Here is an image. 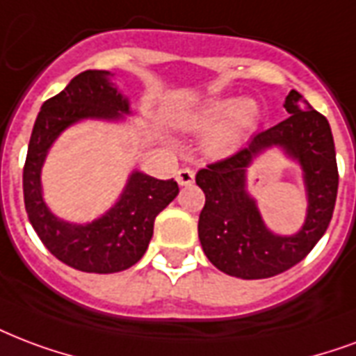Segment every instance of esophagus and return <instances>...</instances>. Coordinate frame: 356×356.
Masks as SVG:
<instances>
[{
  "label": "esophagus",
  "mask_w": 356,
  "mask_h": 356,
  "mask_svg": "<svg viewBox=\"0 0 356 356\" xmlns=\"http://www.w3.org/2000/svg\"><path fill=\"white\" fill-rule=\"evenodd\" d=\"M175 179H177V183L181 184V186H188V184L194 183V172L188 170V168H183V170H179V172L175 173Z\"/></svg>",
  "instance_id": "esophagus-1"
}]
</instances>
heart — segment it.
Masks as SVG:
<instances>
[{"label":"heart","instance_id":"b5f03b06","mask_svg":"<svg viewBox=\"0 0 356 356\" xmlns=\"http://www.w3.org/2000/svg\"><path fill=\"white\" fill-rule=\"evenodd\" d=\"M261 110L250 97H222L211 100L196 112L181 118L179 127L186 132H207L203 149L211 156L235 153L257 129Z\"/></svg>","mask_w":356,"mask_h":356}]
</instances>
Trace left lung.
I'll return each instance as SVG.
<instances>
[{"instance_id": "8db88e82", "label": "left lung", "mask_w": 356, "mask_h": 356, "mask_svg": "<svg viewBox=\"0 0 356 356\" xmlns=\"http://www.w3.org/2000/svg\"><path fill=\"white\" fill-rule=\"evenodd\" d=\"M289 118L263 130L238 153L209 164L196 175L205 194L197 235L214 267L235 278H270L302 261L325 235L338 194V168L330 124L293 89ZM268 148L299 164L307 194L305 224L291 236L273 232L248 190V170Z\"/></svg>"}]
</instances>
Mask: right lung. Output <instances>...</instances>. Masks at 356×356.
Returning <instances> with one entry per match:
<instances>
[{"instance_id":"add662e5","label":"right lung","mask_w":356,"mask_h":356,"mask_svg":"<svg viewBox=\"0 0 356 356\" xmlns=\"http://www.w3.org/2000/svg\"><path fill=\"white\" fill-rule=\"evenodd\" d=\"M134 115L129 97L119 91L110 70H86L40 106L33 124L26 166L24 202L31 226L59 261L81 273L110 275L142 259L153 237L154 218L179 194L173 179L160 181L132 170L112 207L99 218L76 224L59 218L42 192V168L51 145L72 124L81 121L124 123Z\"/></svg>"}]
</instances>
